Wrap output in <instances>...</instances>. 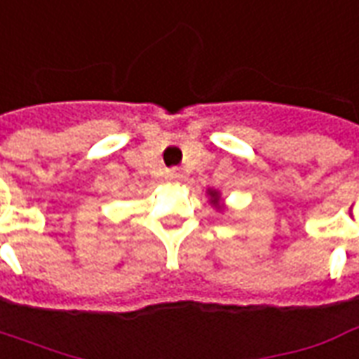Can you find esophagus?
Returning a JSON list of instances; mask_svg holds the SVG:
<instances>
[{
	"label": "esophagus",
	"mask_w": 359,
	"mask_h": 359,
	"mask_svg": "<svg viewBox=\"0 0 359 359\" xmlns=\"http://www.w3.org/2000/svg\"><path fill=\"white\" fill-rule=\"evenodd\" d=\"M165 179L171 180V182H177V180L182 179V172H180L179 169H169V171L165 172Z\"/></svg>",
	"instance_id": "1"
}]
</instances>
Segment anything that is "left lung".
<instances>
[{
  "label": "left lung",
  "mask_w": 359,
  "mask_h": 359,
  "mask_svg": "<svg viewBox=\"0 0 359 359\" xmlns=\"http://www.w3.org/2000/svg\"><path fill=\"white\" fill-rule=\"evenodd\" d=\"M205 196L209 198V203H211L217 211H224V209H226L224 200H222V196H220L219 190H215V188H207Z\"/></svg>",
  "instance_id": "1"
}]
</instances>
